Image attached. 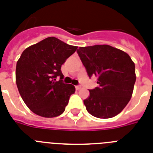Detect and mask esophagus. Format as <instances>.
I'll return each instance as SVG.
<instances>
[{
  "label": "esophagus",
  "instance_id": "obj_1",
  "mask_svg": "<svg viewBox=\"0 0 153 153\" xmlns=\"http://www.w3.org/2000/svg\"><path fill=\"white\" fill-rule=\"evenodd\" d=\"M81 88H82V86H81V85H76V86H75V88H76L77 90H79V89H80Z\"/></svg>",
  "mask_w": 153,
  "mask_h": 153
}]
</instances>
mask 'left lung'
I'll return each mask as SVG.
<instances>
[{
  "mask_svg": "<svg viewBox=\"0 0 153 153\" xmlns=\"http://www.w3.org/2000/svg\"><path fill=\"white\" fill-rule=\"evenodd\" d=\"M77 53L88 77L98 78V87L89 90L84 100L86 110L97 118L117 115L130 101L136 81L130 56L109 45L79 47Z\"/></svg>",
  "mask_w": 153,
  "mask_h": 153,
  "instance_id": "8db88e82",
  "label": "left lung"
}]
</instances>
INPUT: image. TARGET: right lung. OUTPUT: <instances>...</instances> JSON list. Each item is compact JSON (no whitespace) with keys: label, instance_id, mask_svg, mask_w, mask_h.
<instances>
[{"label":"right lung","instance_id":"1","mask_svg":"<svg viewBox=\"0 0 153 153\" xmlns=\"http://www.w3.org/2000/svg\"><path fill=\"white\" fill-rule=\"evenodd\" d=\"M76 50L77 47L52 36L22 52L16 65V85L23 101L34 114L54 117L64 113L75 88L63 82L61 65Z\"/></svg>","mask_w":153,"mask_h":153}]
</instances>
